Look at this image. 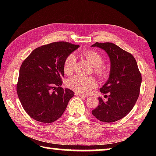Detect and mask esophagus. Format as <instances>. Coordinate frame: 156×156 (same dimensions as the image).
<instances>
[{"instance_id": "1", "label": "esophagus", "mask_w": 156, "mask_h": 156, "mask_svg": "<svg viewBox=\"0 0 156 156\" xmlns=\"http://www.w3.org/2000/svg\"><path fill=\"white\" fill-rule=\"evenodd\" d=\"M75 96H80V97H83V98H86V97H87V96H84V95L81 94L77 93V92H76V93H75Z\"/></svg>"}]
</instances>
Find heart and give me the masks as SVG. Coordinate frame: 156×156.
<instances>
[{
  "instance_id": "heart-1",
  "label": "heart",
  "mask_w": 156,
  "mask_h": 156,
  "mask_svg": "<svg viewBox=\"0 0 156 156\" xmlns=\"http://www.w3.org/2000/svg\"><path fill=\"white\" fill-rule=\"evenodd\" d=\"M81 55H83L94 67V72L98 77L101 78L107 77L108 74L107 69L102 65L105 60L101 54L94 50L90 49L81 52ZM75 62L76 58L74 55L69 54L67 56L63 63V70L66 74H71L72 73ZM66 84L69 88L77 93L87 95L97 86V82L93 77L76 75L68 78Z\"/></svg>"
}]
</instances>
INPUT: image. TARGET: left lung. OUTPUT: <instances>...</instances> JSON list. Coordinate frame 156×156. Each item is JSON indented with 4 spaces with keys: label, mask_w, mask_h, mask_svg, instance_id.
<instances>
[{
    "label": "left lung",
    "mask_w": 156,
    "mask_h": 156,
    "mask_svg": "<svg viewBox=\"0 0 156 156\" xmlns=\"http://www.w3.org/2000/svg\"><path fill=\"white\" fill-rule=\"evenodd\" d=\"M91 47L105 50L111 62L109 78L100 91L106 94L92 114L101 122H113L131 112L140 94L142 76L132 55L112 43H96Z\"/></svg>",
    "instance_id": "obj_1"
}]
</instances>
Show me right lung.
I'll list each match as a JSON object with an SVG mask.
<instances>
[{"label":"right lung","mask_w":156,"mask_h":156,"mask_svg":"<svg viewBox=\"0 0 156 156\" xmlns=\"http://www.w3.org/2000/svg\"><path fill=\"white\" fill-rule=\"evenodd\" d=\"M79 45L55 42L37 47L23 62L16 90L27 114L38 122L51 123L61 117L74 93L63 89V63Z\"/></svg>","instance_id":"1"}]
</instances>
